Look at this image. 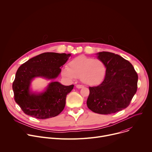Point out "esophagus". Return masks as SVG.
<instances>
[{"mask_svg":"<svg viewBox=\"0 0 152 152\" xmlns=\"http://www.w3.org/2000/svg\"><path fill=\"white\" fill-rule=\"evenodd\" d=\"M76 88H78V89H80V88H83V86L82 85H76Z\"/></svg>","mask_w":152,"mask_h":152,"instance_id":"34e87169","label":"esophagus"}]
</instances>
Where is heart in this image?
Wrapping results in <instances>:
<instances>
[{"label": "heart", "mask_w": 152, "mask_h": 152, "mask_svg": "<svg viewBox=\"0 0 152 152\" xmlns=\"http://www.w3.org/2000/svg\"><path fill=\"white\" fill-rule=\"evenodd\" d=\"M106 71L105 64L102 60L79 56L69 62L68 67L62 69V75L70 80L80 77L84 84L94 86L103 81Z\"/></svg>", "instance_id": "heart-1"}]
</instances>
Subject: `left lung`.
<instances>
[{
    "label": "left lung",
    "mask_w": 152,
    "mask_h": 152,
    "mask_svg": "<svg viewBox=\"0 0 152 152\" xmlns=\"http://www.w3.org/2000/svg\"><path fill=\"white\" fill-rule=\"evenodd\" d=\"M97 58L106 68L103 81L89 87L88 107L100 114H111L127 107L137 90L138 75L132 65L121 56L108 52H99Z\"/></svg>",
    "instance_id": "left-lung-1"
}]
</instances>
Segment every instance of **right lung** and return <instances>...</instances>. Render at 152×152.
I'll use <instances>...</instances> for the list:
<instances>
[{"label": "right lung", "mask_w": 152, "mask_h": 152, "mask_svg": "<svg viewBox=\"0 0 152 152\" xmlns=\"http://www.w3.org/2000/svg\"><path fill=\"white\" fill-rule=\"evenodd\" d=\"M71 54L46 52L25 62L18 69L12 90L14 100L26 115L38 119H46L59 115L66 105L67 95L74 85L66 86L53 80L57 78ZM36 77L52 80L45 90L40 93L30 89Z\"/></svg>", "instance_id": "add662e5"}]
</instances>
